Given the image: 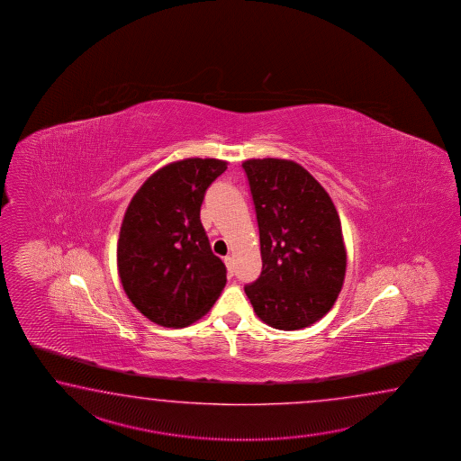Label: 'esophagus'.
<instances>
[{"label": "esophagus", "mask_w": 461, "mask_h": 461, "mask_svg": "<svg viewBox=\"0 0 461 461\" xmlns=\"http://www.w3.org/2000/svg\"><path fill=\"white\" fill-rule=\"evenodd\" d=\"M224 264L227 267V274L232 276L234 275V258L230 255H227L226 258H224Z\"/></svg>", "instance_id": "1"}]
</instances>
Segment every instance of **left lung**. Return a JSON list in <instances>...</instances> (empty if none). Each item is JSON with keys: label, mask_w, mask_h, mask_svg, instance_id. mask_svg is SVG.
Listing matches in <instances>:
<instances>
[{"label": "left lung", "mask_w": 461, "mask_h": 461, "mask_svg": "<svg viewBox=\"0 0 461 461\" xmlns=\"http://www.w3.org/2000/svg\"><path fill=\"white\" fill-rule=\"evenodd\" d=\"M254 201L262 272L245 285L264 323L294 331L331 310L346 274L341 221L330 194L290 159L242 163Z\"/></svg>", "instance_id": "1"}]
</instances>
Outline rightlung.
<instances>
[{
  "label": "right lung",
  "mask_w": 461,
  "mask_h": 461,
  "mask_svg": "<svg viewBox=\"0 0 461 461\" xmlns=\"http://www.w3.org/2000/svg\"><path fill=\"white\" fill-rule=\"evenodd\" d=\"M226 169L214 158L171 163L148 177L128 204L118 275L130 302L153 323H194L226 286V265L212 254L199 219L207 187Z\"/></svg>",
  "instance_id": "add662e5"
}]
</instances>
